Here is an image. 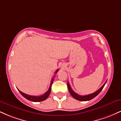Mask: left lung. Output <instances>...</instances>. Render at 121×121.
<instances>
[{
    "instance_id": "left-lung-1",
    "label": "left lung",
    "mask_w": 121,
    "mask_h": 121,
    "mask_svg": "<svg viewBox=\"0 0 121 121\" xmlns=\"http://www.w3.org/2000/svg\"><path fill=\"white\" fill-rule=\"evenodd\" d=\"M106 82L107 81L105 82V84H104L103 85H102V86H101L100 88H99V89L98 90V91H95V92L93 93H91V94H88V95H78V94L76 93H75L74 91L72 89L71 87H70V85H69V82L67 83V85H68V88L69 91L70 92V94H71V95L73 97V98H75V99H76L77 100H78V101H87L91 100V99H93V98H94V97H96L97 95H98V94L101 92V91H102V89L104 88V86H105V85L106 84Z\"/></svg>"
}]
</instances>
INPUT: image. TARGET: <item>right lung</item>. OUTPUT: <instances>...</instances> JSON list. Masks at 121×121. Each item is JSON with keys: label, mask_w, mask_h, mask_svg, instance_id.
I'll use <instances>...</instances> for the list:
<instances>
[{"label": "right lung", "mask_w": 121, "mask_h": 121, "mask_svg": "<svg viewBox=\"0 0 121 121\" xmlns=\"http://www.w3.org/2000/svg\"><path fill=\"white\" fill-rule=\"evenodd\" d=\"M58 71H59V69H57V70H56V72H55V74H56V73L58 72ZM53 80H54V78H52V81H51V84H50V86H49V89H48V91H47L46 93H45L44 94L40 95V96L30 95H28V94H25V93H24L22 92V91H19V89H18V91H19V92L20 93V94H22V95H23L24 98H26V99H27L28 100L33 101V102H40V101H43L45 100V99H46L48 97V96L49 95L50 93H51V86H52Z\"/></svg>", "instance_id": "1"}]
</instances>
